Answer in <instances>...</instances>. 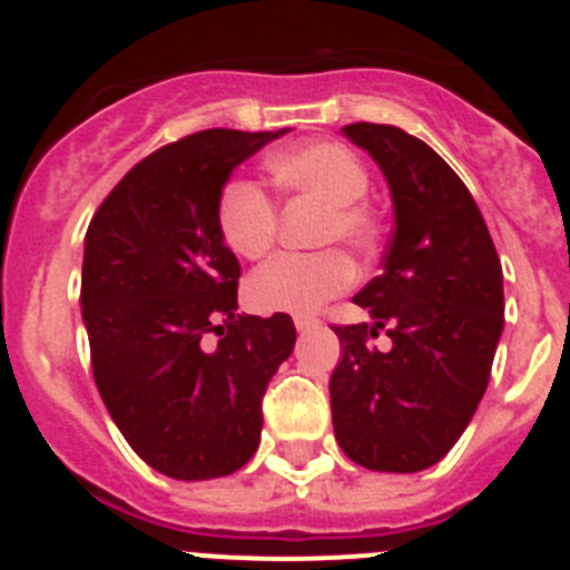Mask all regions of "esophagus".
Wrapping results in <instances>:
<instances>
[{
    "label": "esophagus",
    "mask_w": 570,
    "mask_h": 570,
    "mask_svg": "<svg viewBox=\"0 0 570 570\" xmlns=\"http://www.w3.org/2000/svg\"><path fill=\"white\" fill-rule=\"evenodd\" d=\"M294 325L299 334H308V331H314L316 325H320V320H314V316H296Z\"/></svg>",
    "instance_id": "esophagus-1"
}]
</instances>
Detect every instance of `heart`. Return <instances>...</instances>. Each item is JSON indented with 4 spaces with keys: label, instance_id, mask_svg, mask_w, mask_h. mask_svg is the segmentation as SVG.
Instances as JSON below:
<instances>
[{
    "label": "heart",
    "instance_id": "1",
    "mask_svg": "<svg viewBox=\"0 0 570 570\" xmlns=\"http://www.w3.org/2000/svg\"><path fill=\"white\" fill-rule=\"evenodd\" d=\"M268 174L282 194L322 205L316 242L362 250L374 239V216L365 208L371 174L354 150L331 139L302 142L268 159ZM216 225L225 245L245 259L268 254L279 230V210L254 179L225 183L216 203ZM354 282V265L342 250L276 256L248 279V302L262 314H314Z\"/></svg>",
    "mask_w": 570,
    "mask_h": 570
}]
</instances>
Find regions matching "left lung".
Masks as SVG:
<instances>
[{"instance_id":"8db88e82","label":"left lung","mask_w":570,"mask_h":570,"mask_svg":"<svg viewBox=\"0 0 570 570\" xmlns=\"http://www.w3.org/2000/svg\"><path fill=\"white\" fill-rule=\"evenodd\" d=\"M342 134L385 174L394 230L382 274L354 296L374 322L334 325V434L367 471H425L485 394L505 322L502 265L471 190L434 148L394 125L356 122ZM382 327L387 352L366 345Z\"/></svg>"}]
</instances>
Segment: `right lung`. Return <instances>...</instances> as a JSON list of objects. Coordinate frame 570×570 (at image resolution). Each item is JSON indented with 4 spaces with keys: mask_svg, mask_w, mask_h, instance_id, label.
<instances>
[{
    "mask_svg": "<svg viewBox=\"0 0 570 570\" xmlns=\"http://www.w3.org/2000/svg\"><path fill=\"white\" fill-rule=\"evenodd\" d=\"M282 134L210 128L154 150L85 234L79 299L99 396L174 480L228 476L254 456L262 396L294 351L288 314H236L239 259L216 225L230 170Z\"/></svg>",
    "mask_w": 570,
    "mask_h": 570,
    "instance_id": "1",
    "label": "right lung"
}]
</instances>
